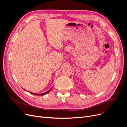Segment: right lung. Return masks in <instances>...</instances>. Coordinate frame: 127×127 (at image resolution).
I'll return each mask as SVG.
<instances>
[{"instance_id":"right-lung-1","label":"right lung","mask_w":127,"mask_h":127,"mask_svg":"<svg viewBox=\"0 0 127 127\" xmlns=\"http://www.w3.org/2000/svg\"><path fill=\"white\" fill-rule=\"evenodd\" d=\"M52 88H51L48 91L45 92V93H42V94H36V93H32V92H30V93H31L32 94H33V95H41V96H42V95H45L46 94L48 93L49 92H50V91L52 90ZM25 91H26V90H25Z\"/></svg>"}]
</instances>
